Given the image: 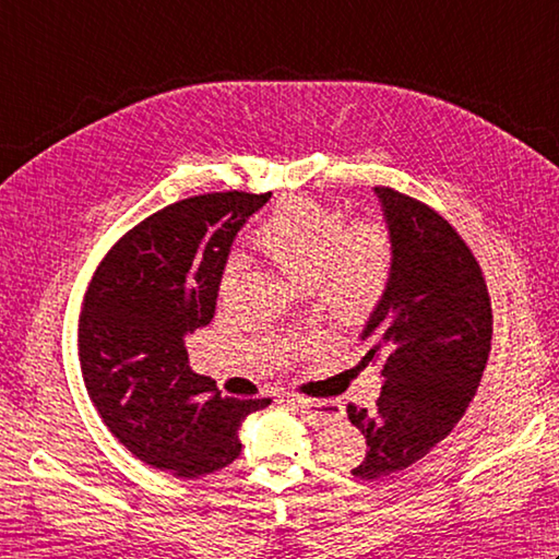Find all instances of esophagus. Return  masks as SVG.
Returning a JSON list of instances; mask_svg holds the SVG:
<instances>
[{"label": "esophagus", "mask_w": 559, "mask_h": 559, "mask_svg": "<svg viewBox=\"0 0 559 559\" xmlns=\"http://www.w3.org/2000/svg\"><path fill=\"white\" fill-rule=\"evenodd\" d=\"M288 403L293 408H298L307 418V423L314 427H324V425H331L341 418V413L326 406V403H314L310 399H300V396H290Z\"/></svg>", "instance_id": "esophagus-1"}]
</instances>
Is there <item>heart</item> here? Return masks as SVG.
Instances as JSON below:
<instances>
[{"label": "heart", "mask_w": 559, "mask_h": 559, "mask_svg": "<svg viewBox=\"0 0 559 559\" xmlns=\"http://www.w3.org/2000/svg\"><path fill=\"white\" fill-rule=\"evenodd\" d=\"M254 247L293 286L314 293L319 307L343 326H360L382 305L394 240L384 223L346 225L338 209L307 197H288L259 225ZM237 264L221 273V295L233 288Z\"/></svg>", "instance_id": "b5f03b06"}]
</instances>
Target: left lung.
Instances as JSON below:
<instances>
[{
	"label": "left lung",
	"mask_w": 559,
	"mask_h": 559,
	"mask_svg": "<svg viewBox=\"0 0 559 559\" xmlns=\"http://www.w3.org/2000/svg\"><path fill=\"white\" fill-rule=\"evenodd\" d=\"M394 240L382 305L367 319L358 367L382 362L377 408L348 406L367 454L350 473L374 480L408 468L454 430L490 355L492 307L461 235L423 201L374 187Z\"/></svg>",
	"instance_id": "obj_1"
}]
</instances>
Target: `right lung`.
Masks as SVG:
<instances>
[{"instance_id":"add662e5","label":"right lung","mask_w":559,"mask_h":559,"mask_svg":"<svg viewBox=\"0 0 559 559\" xmlns=\"http://www.w3.org/2000/svg\"><path fill=\"white\" fill-rule=\"evenodd\" d=\"M269 199L216 192L165 206L110 249L83 298L79 360L93 406L136 459L170 476L228 466L247 415L271 403L221 396L185 348L216 312L235 235Z\"/></svg>"}]
</instances>
